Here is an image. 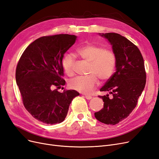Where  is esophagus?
Segmentation results:
<instances>
[{"instance_id": "esophagus-1", "label": "esophagus", "mask_w": 159, "mask_h": 159, "mask_svg": "<svg viewBox=\"0 0 159 159\" xmlns=\"http://www.w3.org/2000/svg\"><path fill=\"white\" fill-rule=\"evenodd\" d=\"M85 98L87 100H90V99H92V98H93V97H92L91 96H89V95H86L85 96Z\"/></svg>"}]
</instances>
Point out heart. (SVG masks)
Instances as JSON below:
<instances>
[{
  "label": "heart",
  "mask_w": 159,
  "mask_h": 159,
  "mask_svg": "<svg viewBox=\"0 0 159 159\" xmlns=\"http://www.w3.org/2000/svg\"><path fill=\"white\" fill-rule=\"evenodd\" d=\"M82 59L89 63L87 76H77L69 81V87L83 94L92 93L102 81L109 80L113 75L116 65V56L113 51L95 44H87L76 49ZM75 59L71 54H66L62 59L63 68L66 75L74 74Z\"/></svg>",
  "instance_id": "b5f03b06"
}]
</instances>
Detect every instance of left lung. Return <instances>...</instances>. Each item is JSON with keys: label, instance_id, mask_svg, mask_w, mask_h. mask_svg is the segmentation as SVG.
<instances>
[{"label": "left lung", "instance_id": "obj_1", "mask_svg": "<svg viewBox=\"0 0 159 159\" xmlns=\"http://www.w3.org/2000/svg\"><path fill=\"white\" fill-rule=\"evenodd\" d=\"M100 35L112 45L116 56V70L100 90L109 94L98 96L104 102V107L94 116L105 124L116 125L129 116L145 88L144 60L139 48L120 34Z\"/></svg>", "mask_w": 159, "mask_h": 159}]
</instances>
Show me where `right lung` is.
Masks as SVG:
<instances>
[{
  "label": "right lung",
  "mask_w": 159,
  "mask_h": 159,
  "mask_svg": "<svg viewBox=\"0 0 159 159\" xmlns=\"http://www.w3.org/2000/svg\"><path fill=\"white\" fill-rule=\"evenodd\" d=\"M75 35L41 37L30 43L20 57L16 80L25 108L35 119L53 125L64 121L71 102L79 95L75 90L60 93L64 86L62 59L76 42ZM55 86L57 89L52 90Z\"/></svg>",
  "instance_id": "obj_1"
}]
</instances>
